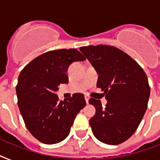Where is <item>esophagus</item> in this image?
Segmentation results:
<instances>
[{
	"instance_id": "34e87169",
	"label": "esophagus",
	"mask_w": 160,
	"mask_h": 160,
	"mask_svg": "<svg viewBox=\"0 0 160 160\" xmlns=\"http://www.w3.org/2000/svg\"><path fill=\"white\" fill-rule=\"evenodd\" d=\"M85 101H86V103L88 104V103H89V100H90V98L88 97V96H85Z\"/></svg>"
}]
</instances>
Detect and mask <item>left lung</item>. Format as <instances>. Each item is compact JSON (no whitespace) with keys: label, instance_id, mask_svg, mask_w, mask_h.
<instances>
[{"label":"left lung","instance_id":"8db88e82","mask_svg":"<svg viewBox=\"0 0 160 160\" xmlns=\"http://www.w3.org/2000/svg\"><path fill=\"white\" fill-rule=\"evenodd\" d=\"M80 50L99 75L97 87L107 100L105 107L100 100H89L96 109L90 119L93 134L105 144H121L136 131L146 111L150 94L146 74L133 58L114 46L98 45Z\"/></svg>","mask_w":160,"mask_h":160}]
</instances>
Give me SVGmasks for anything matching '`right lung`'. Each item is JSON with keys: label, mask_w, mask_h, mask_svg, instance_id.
Masks as SVG:
<instances>
[{"label": "right lung", "mask_w": 160, "mask_h": 160, "mask_svg": "<svg viewBox=\"0 0 160 160\" xmlns=\"http://www.w3.org/2000/svg\"><path fill=\"white\" fill-rule=\"evenodd\" d=\"M85 60L75 49L55 50L37 56L21 70L16 85L19 109L26 128L41 143L64 140L75 116L86 105L80 93L64 101L55 94L60 84L68 83L69 65Z\"/></svg>", "instance_id": "right-lung-1"}]
</instances>
